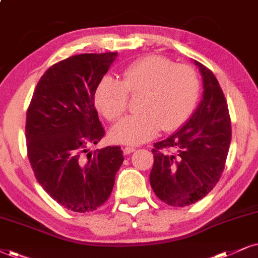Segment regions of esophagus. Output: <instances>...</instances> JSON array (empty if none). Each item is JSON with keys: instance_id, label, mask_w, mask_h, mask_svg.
Returning a JSON list of instances; mask_svg holds the SVG:
<instances>
[{"instance_id": "1", "label": "esophagus", "mask_w": 258, "mask_h": 258, "mask_svg": "<svg viewBox=\"0 0 258 258\" xmlns=\"http://www.w3.org/2000/svg\"><path fill=\"white\" fill-rule=\"evenodd\" d=\"M135 151H136L135 147H125L123 149L124 154H130V153H133V152H135Z\"/></svg>"}]
</instances>
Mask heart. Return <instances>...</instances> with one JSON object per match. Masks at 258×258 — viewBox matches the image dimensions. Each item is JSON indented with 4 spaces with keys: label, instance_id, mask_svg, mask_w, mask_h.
Instances as JSON below:
<instances>
[{
    "label": "heart",
    "instance_id": "1",
    "mask_svg": "<svg viewBox=\"0 0 258 258\" xmlns=\"http://www.w3.org/2000/svg\"><path fill=\"white\" fill-rule=\"evenodd\" d=\"M139 113L130 114L111 129L116 144L139 145L160 129L173 132L190 118L200 97L195 69L174 64L161 56H147L126 67L122 80L101 79L94 93L97 109L107 120H117L126 111L129 95H140Z\"/></svg>",
    "mask_w": 258,
    "mask_h": 258
}]
</instances>
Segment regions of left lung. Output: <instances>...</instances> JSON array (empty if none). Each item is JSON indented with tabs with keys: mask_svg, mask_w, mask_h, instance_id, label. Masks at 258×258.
<instances>
[{
	"mask_svg": "<svg viewBox=\"0 0 258 258\" xmlns=\"http://www.w3.org/2000/svg\"><path fill=\"white\" fill-rule=\"evenodd\" d=\"M203 80V99L182 128L154 144L149 182L159 199L173 207L192 205L220 179L231 144V118L220 85L195 61Z\"/></svg>",
	"mask_w": 258,
	"mask_h": 258,
	"instance_id": "obj_1",
	"label": "left lung"
}]
</instances>
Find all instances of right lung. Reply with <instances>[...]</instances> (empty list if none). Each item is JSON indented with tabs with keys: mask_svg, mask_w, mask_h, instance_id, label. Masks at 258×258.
<instances>
[{
	"mask_svg": "<svg viewBox=\"0 0 258 258\" xmlns=\"http://www.w3.org/2000/svg\"><path fill=\"white\" fill-rule=\"evenodd\" d=\"M117 52L81 53L41 76L26 114L27 157L38 183L69 211H95L111 195L124 158L118 146L88 147L104 138L94 93Z\"/></svg>",
	"mask_w": 258,
	"mask_h": 258,
	"instance_id": "1",
	"label": "right lung"
}]
</instances>
